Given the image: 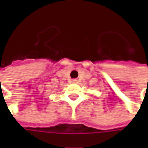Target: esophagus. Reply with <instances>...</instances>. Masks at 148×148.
Segmentation results:
<instances>
[{
	"mask_svg": "<svg viewBox=\"0 0 148 148\" xmlns=\"http://www.w3.org/2000/svg\"><path fill=\"white\" fill-rule=\"evenodd\" d=\"M72 82H77V80H76V79H73Z\"/></svg>",
	"mask_w": 148,
	"mask_h": 148,
	"instance_id": "34e87169",
	"label": "esophagus"
}]
</instances>
